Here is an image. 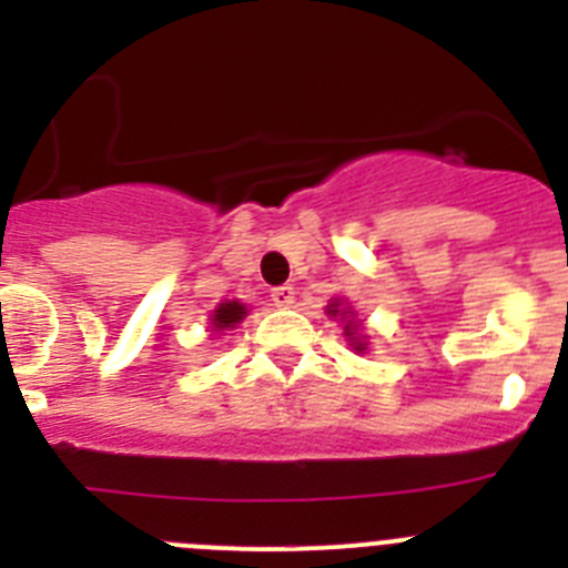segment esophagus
I'll return each mask as SVG.
<instances>
[{
    "label": "esophagus",
    "mask_w": 568,
    "mask_h": 568,
    "mask_svg": "<svg viewBox=\"0 0 568 568\" xmlns=\"http://www.w3.org/2000/svg\"><path fill=\"white\" fill-rule=\"evenodd\" d=\"M270 298H273L275 307H281V310L293 307V304H295V287H293V284H281V287H275L273 293H270Z\"/></svg>",
    "instance_id": "esophagus-1"
}]
</instances>
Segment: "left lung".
<instances>
[{"mask_svg": "<svg viewBox=\"0 0 568 568\" xmlns=\"http://www.w3.org/2000/svg\"><path fill=\"white\" fill-rule=\"evenodd\" d=\"M327 315H329V318H341V321H344V335H346V338H349L353 349H355V353H364L366 344H364V338H361V335H358V321H355L353 310H346L338 298H333L327 304Z\"/></svg>", "mask_w": 568, "mask_h": 568, "instance_id": "obj_1", "label": "left lung"}]
</instances>
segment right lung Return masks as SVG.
I'll return each instance as SVG.
<instances>
[{
    "label": "right lung",
    "instance_id": "right-lung-1",
    "mask_svg": "<svg viewBox=\"0 0 568 568\" xmlns=\"http://www.w3.org/2000/svg\"><path fill=\"white\" fill-rule=\"evenodd\" d=\"M244 315H247V307L241 301H224L210 315V327H213V333H224V329H233L235 324H241Z\"/></svg>",
    "mask_w": 568,
    "mask_h": 568
}]
</instances>
